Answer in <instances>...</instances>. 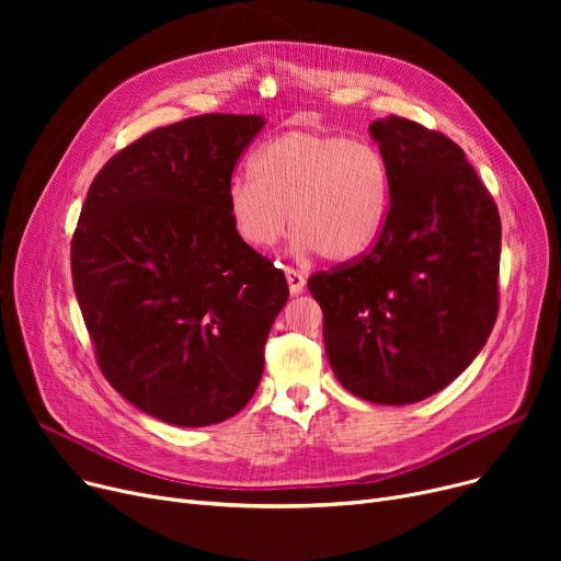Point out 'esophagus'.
<instances>
[{
    "mask_svg": "<svg viewBox=\"0 0 561 561\" xmlns=\"http://www.w3.org/2000/svg\"><path fill=\"white\" fill-rule=\"evenodd\" d=\"M284 275H286V282H288L290 296H300V293L305 290L307 277H305L302 273H298V271H293V268H286V271H284Z\"/></svg>",
    "mask_w": 561,
    "mask_h": 561,
    "instance_id": "obj_1",
    "label": "esophagus"
}]
</instances>
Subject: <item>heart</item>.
Wrapping results in <instances>:
<instances>
[{"mask_svg":"<svg viewBox=\"0 0 561 561\" xmlns=\"http://www.w3.org/2000/svg\"><path fill=\"white\" fill-rule=\"evenodd\" d=\"M250 172L233 176L227 206L236 233L254 250L273 248L290 218L298 256L355 261L387 225L391 172L368 140L288 129L261 147Z\"/></svg>","mask_w":561,"mask_h":561,"instance_id":"b5f03b06","label":"heart"}]
</instances>
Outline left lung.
Listing matches in <instances>:
<instances>
[{
	"instance_id": "left-lung-1",
	"label": "left lung",
	"mask_w": 561,
	"mask_h": 561,
	"mask_svg": "<svg viewBox=\"0 0 561 561\" xmlns=\"http://www.w3.org/2000/svg\"><path fill=\"white\" fill-rule=\"evenodd\" d=\"M391 172L373 250L309 279L341 385L375 404L421 402L457 379L497 316L500 216L459 147L404 117L370 127Z\"/></svg>"
}]
</instances>
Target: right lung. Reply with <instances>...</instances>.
I'll use <instances>...</instances> for the list:
<instances>
[{"mask_svg":"<svg viewBox=\"0 0 561 561\" xmlns=\"http://www.w3.org/2000/svg\"><path fill=\"white\" fill-rule=\"evenodd\" d=\"M263 115L154 129L95 176L72 282L111 387L168 425H216L252 400L288 300L282 271L236 233L227 191Z\"/></svg>","mask_w":561,"mask_h":561,"instance_id":"obj_1","label":"right lung"}]
</instances>
